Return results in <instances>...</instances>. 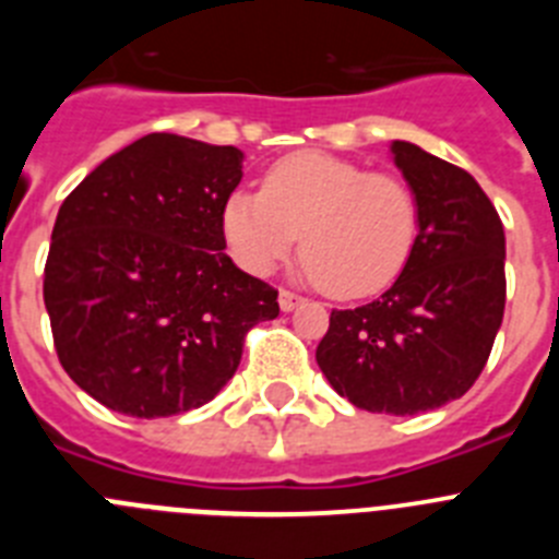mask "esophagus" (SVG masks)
I'll list each match as a JSON object with an SVG mask.
<instances>
[{"instance_id":"esophagus-1","label":"esophagus","mask_w":559,"mask_h":559,"mask_svg":"<svg viewBox=\"0 0 559 559\" xmlns=\"http://www.w3.org/2000/svg\"><path fill=\"white\" fill-rule=\"evenodd\" d=\"M302 302H305L302 296L294 294V290H280V308H283L285 313H288V310H294V308H299Z\"/></svg>"}]
</instances>
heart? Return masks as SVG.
Masks as SVG:
<instances>
[{
	"instance_id": "1",
	"label": "heart",
	"mask_w": 559,
	"mask_h": 559,
	"mask_svg": "<svg viewBox=\"0 0 559 559\" xmlns=\"http://www.w3.org/2000/svg\"><path fill=\"white\" fill-rule=\"evenodd\" d=\"M224 235L251 274L274 271L302 235V260L316 283L338 299H360L389 288L406 269L419 201L394 173L302 151L265 173L263 192L226 201Z\"/></svg>"
}]
</instances>
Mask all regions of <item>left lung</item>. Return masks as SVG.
Here are the masks:
<instances>
[{
  "label": "left lung",
  "instance_id": "left-lung-1",
  "mask_svg": "<svg viewBox=\"0 0 559 559\" xmlns=\"http://www.w3.org/2000/svg\"><path fill=\"white\" fill-rule=\"evenodd\" d=\"M392 156L417 192V243L380 299L330 313L316 360L353 406L406 417L462 397L481 374L507 302V243L471 173L412 142H392Z\"/></svg>",
  "mask_w": 559,
  "mask_h": 559
}]
</instances>
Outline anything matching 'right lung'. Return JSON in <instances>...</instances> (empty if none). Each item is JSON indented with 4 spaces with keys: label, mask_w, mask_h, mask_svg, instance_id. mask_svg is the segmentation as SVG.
<instances>
[{
    "label": "right lung",
    "mask_w": 559,
    "mask_h": 559,
    "mask_svg": "<svg viewBox=\"0 0 559 559\" xmlns=\"http://www.w3.org/2000/svg\"><path fill=\"white\" fill-rule=\"evenodd\" d=\"M243 153L147 133L69 192L52 226L44 305L86 394L128 417L210 403L243 338L280 316L276 290L226 254L224 206Z\"/></svg>",
    "instance_id": "add662e5"
}]
</instances>
